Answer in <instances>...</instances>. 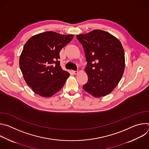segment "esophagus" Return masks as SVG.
I'll list each match as a JSON object with an SVG mask.
<instances>
[{"mask_svg": "<svg viewBox=\"0 0 149 149\" xmlns=\"http://www.w3.org/2000/svg\"><path fill=\"white\" fill-rule=\"evenodd\" d=\"M72 72L74 74H77L78 73V71H72Z\"/></svg>", "mask_w": 149, "mask_h": 149, "instance_id": "1", "label": "esophagus"}]
</instances>
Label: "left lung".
Wrapping results in <instances>:
<instances>
[{"label": "left lung", "instance_id": "obj_1", "mask_svg": "<svg viewBox=\"0 0 149 149\" xmlns=\"http://www.w3.org/2000/svg\"><path fill=\"white\" fill-rule=\"evenodd\" d=\"M87 62L88 82L83 89L95 97L110 94L117 86L124 71L125 57L120 41L105 31L95 29L77 35Z\"/></svg>", "mask_w": 149, "mask_h": 149}]
</instances>
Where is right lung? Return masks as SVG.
Listing matches in <instances>:
<instances>
[{
	"label": "right lung",
	"instance_id": "right-lung-1",
	"mask_svg": "<svg viewBox=\"0 0 149 149\" xmlns=\"http://www.w3.org/2000/svg\"><path fill=\"white\" fill-rule=\"evenodd\" d=\"M74 35L48 31L32 36L26 42L19 58V67L32 91L49 97L64 86L70 73L63 70L58 61L61 49Z\"/></svg>",
	"mask_w": 149,
	"mask_h": 149
}]
</instances>
